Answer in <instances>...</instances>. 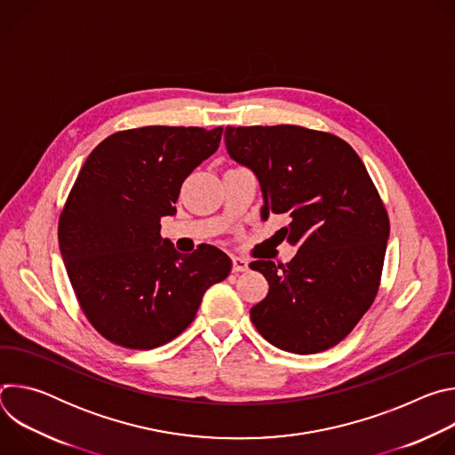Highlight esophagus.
Here are the masks:
<instances>
[{"label": "esophagus", "mask_w": 455, "mask_h": 455, "mask_svg": "<svg viewBox=\"0 0 455 455\" xmlns=\"http://www.w3.org/2000/svg\"><path fill=\"white\" fill-rule=\"evenodd\" d=\"M232 270L237 274V272H246L248 270V261L244 257H239V255H234L232 257Z\"/></svg>", "instance_id": "esophagus-1"}]
</instances>
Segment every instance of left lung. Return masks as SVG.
Here are the masks:
<instances>
[{"label": "left lung", "mask_w": 455, "mask_h": 455, "mask_svg": "<svg viewBox=\"0 0 455 455\" xmlns=\"http://www.w3.org/2000/svg\"><path fill=\"white\" fill-rule=\"evenodd\" d=\"M225 146L261 185V220L286 216L279 232L299 248L286 265L250 263L270 284L250 309L253 326L295 355L337 346L378 293L388 239V216L363 162L342 139L290 124L228 125Z\"/></svg>", "instance_id": "1"}]
</instances>
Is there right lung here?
Instances as JSON below:
<instances>
[{"label":"right lung","instance_id":"add662e5","mask_svg":"<svg viewBox=\"0 0 455 455\" xmlns=\"http://www.w3.org/2000/svg\"><path fill=\"white\" fill-rule=\"evenodd\" d=\"M223 127L148 125L102 140L59 218V248L92 326L127 349H155L188 328L205 291L232 270L212 244L180 253L160 235L183 180L221 142Z\"/></svg>","mask_w":455,"mask_h":455}]
</instances>
